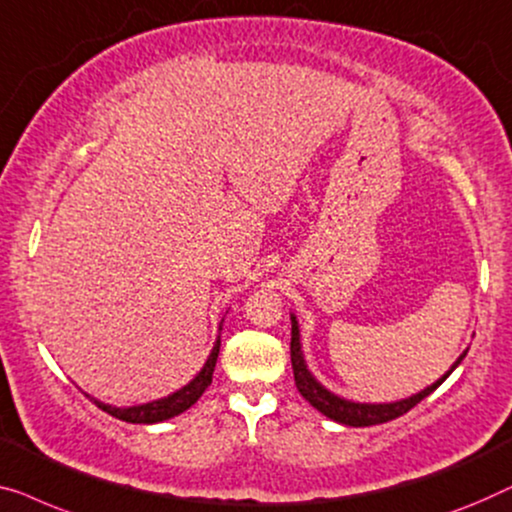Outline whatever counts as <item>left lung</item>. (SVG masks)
Here are the masks:
<instances>
[{"instance_id":"obj_1","label":"left lung","mask_w":512,"mask_h":512,"mask_svg":"<svg viewBox=\"0 0 512 512\" xmlns=\"http://www.w3.org/2000/svg\"><path fill=\"white\" fill-rule=\"evenodd\" d=\"M290 320H292L290 357H292L294 385H297V390H299L301 397H304L308 403H311L315 410H320L322 415H327L329 420H334L338 424H348V427H371V424L390 422V420H394V417L408 413V410L413 408V406H417V403H420L424 397H429V394L434 392L436 387L441 385L443 380L448 378L450 373L457 369L459 364H462V359L466 357V352H469V350H464L462 355L457 357V362L452 364L450 369L445 371L443 376L438 378L434 385L424 387L422 392L413 394V397L401 399V401H390V403H359V401L343 399V397H338V394L329 392L327 387L322 385L320 380L315 378L311 371H308L306 359H304V350H301V334H299L297 315L292 313Z\"/></svg>"}]
</instances>
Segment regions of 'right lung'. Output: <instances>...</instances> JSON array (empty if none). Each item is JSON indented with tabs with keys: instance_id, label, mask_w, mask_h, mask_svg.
<instances>
[{
	"instance_id": "1",
	"label": "right lung",
	"mask_w": 512,
	"mask_h": 512,
	"mask_svg": "<svg viewBox=\"0 0 512 512\" xmlns=\"http://www.w3.org/2000/svg\"><path fill=\"white\" fill-rule=\"evenodd\" d=\"M220 329H222V322H220ZM218 355H220V336H218V341H215L211 355H208L206 364L201 366V371L197 373V376H194L185 387H181V390L169 394V397H162V399H155L148 403H139V406H127V408L111 406V403L99 401L95 397H90V394L88 397L97 403V408H102L104 413L118 417V420H122V422H132V424L164 422V420H169V417L185 413V410L194 406L201 394L206 392V387L211 385V380H213V371H215V362H218Z\"/></svg>"
}]
</instances>
